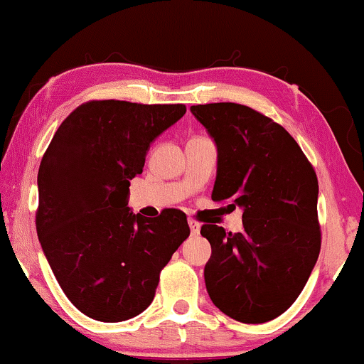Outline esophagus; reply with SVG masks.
Here are the masks:
<instances>
[{
  "instance_id": "34e87169",
  "label": "esophagus",
  "mask_w": 364,
  "mask_h": 364,
  "mask_svg": "<svg viewBox=\"0 0 364 364\" xmlns=\"http://www.w3.org/2000/svg\"><path fill=\"white\" fill-rule=\"evenodd\" d=\"M188 227H191L192 235H197V233L200 232V223H198L197 220H193V218H188Z\"/></svg>"
}]
</instances>
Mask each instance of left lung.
Listing matches in <instances>:
<instances>
[{"instance_id":"obj_1","label":"left lung","mask_w":364,"mask_h":364,"mask_svg":"<svg viewBox=\"0 0 364 364\" xmlns=\"http://www.w3.org/2000/svg\"><path fill=\"white\" fill-rule=\"evenodd\" d=\"M217 146L213 202L243 210V230L205 223L212 255L203 277L218 310L265 323L293 305L320 255L318 178L295 139L255 109L235 102L192 106Z\"/></svg>"}]
</instances>
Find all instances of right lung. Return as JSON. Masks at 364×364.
I'll return each instance as SVG.
<instances>
[{
	"label": "right lung",
	"instance_id": "obj_1",
	"mask_svg": "<svg viewBox=\"0 0 364 364\" xmlns=\"http://www.w3.org/2000/svg\"><path fill=\"white\" fill-rule=\"evenodd\" d=\"M186 111L183 104L89 101L64 119L44 152L38 237L59 287L89 318L116 323L146 310L162 268L191 235L182 210L149 218L127 207L154 139Z\"/></svg>",
	"mask_w": 364,
	"mask_h": 364
}]
</instances>
